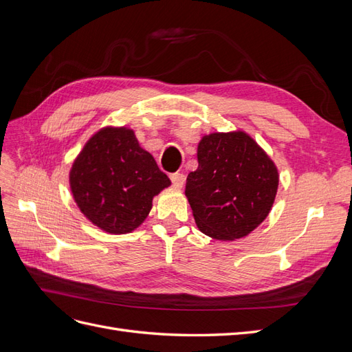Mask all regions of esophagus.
Listing matches in <instances>:
<instances>
[{"label":"esophagus","instance_id":"esophagus-1","mask_svg":"<svg viewBox=\"0 0 352 352\" xmlns=\"http://www.w3.org/2000/svg\"><path fill=\"white\" fill-rule=\"evenodd\" d=\"M170 179H172V184L175 188L182 189L185 185V175L182 173H172L170 175Z\"/></svg>","mask_w":352,"mask_h":352}]
</instances>
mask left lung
<instances>
[{"instance_id":"1","label":"left lung","mask_w":352,"mask_h":352,"mask_svg":"<svg viewBox=\"0 0 352 352\" xmlns=\"http://www.w3.org/2000/svg\"><path fill=\"white\" fill-rule=\"evenodd\" d=\"M197 157L185 195L198 229L219 241L250 235L269 216L278 192L273 160L243 131L204 135Z\"/></svg>"}]
</instances>
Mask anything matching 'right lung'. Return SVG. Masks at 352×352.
I'll return each mask as SVG.
<instances>
[{"mask_svg": "<svg viewBox=\"0 0 352 352\" xmlns=\"http://www.w3.org/2000/svg\"><path fill=\"white\" fill-rule=\"evenodd\" d=\"M69 184L74 202L92 225L124 235L142 225L153 198L172 182L132 129L105 126L74 158Z\"/></svg>", "mask_w": 352, "mask_h": 352, "instance_id": "1", "label": "right lung"}]
</instances>
